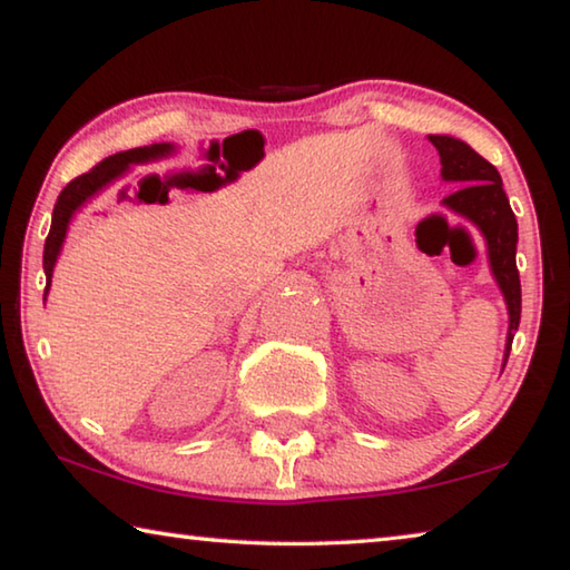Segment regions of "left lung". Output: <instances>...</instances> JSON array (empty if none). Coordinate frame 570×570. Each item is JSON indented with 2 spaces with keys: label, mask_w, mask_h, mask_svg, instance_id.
<instances>
[{
  "label": "left lung",
  "mask_w": 570,
  "mask_h": 570,
  "mask_svg": "<svg viewBox=\"0 0 570 570\" xmlns=\"http://www.w3.org/2000/svg\"><path fill=\"white\" fill-rule=\"evenodd\" d=\"M430 142L440 153L442 178L458 180L462 186L442 198V206L455 210L458 216L472 220L485 236L488 258L493 276L505 296L508 304V342H505V360L510 354V344L520 324V276L515 266V246H518V220L513 208L508 204L503 190V180L495 170L493 163L478 156L468 142L450 135H430Z\"/></svg>",
  "instance_id": "left-lung-1"
}]
</instances>
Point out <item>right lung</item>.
Here are the masks:
<instances>
[{
  "mask_svg": "<svg viewBox=\"0 0 570 570\" xmlns=\"http://www.w3.org/2000/svg\"><path fill=\"white\" fill-rule=\"evenodd\" d=\"M170 153H173V146H168V142H156V146H142V148L115 153V156L105 158L92 170L82 173V176H77L75 180L67 183L60 196H57V204L52 210V226H50V234H47V240H45V256H42V266H45V276H47L45 298H47V292H50L52 268L57 264V256H60V250H62L67 226H70L75 210L88 204L92 196H98V193L105 186H110L112 180H118L130 166L160 160V158L170 156Z\"/></svg>",
  "mask_w": 570,
  "mask_h": 570,
  "instance_id": "1",
  "label": "right lung"
}]
</instances>
